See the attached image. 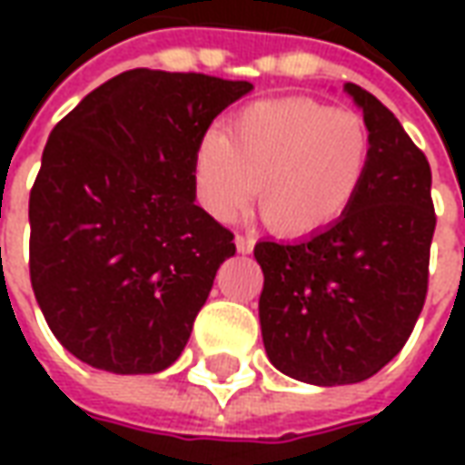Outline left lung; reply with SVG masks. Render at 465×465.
I'll use <instances>...</instances> for the list:
<instances>
[{
  "label": "left lung",
  "mask_w": 465,
  "mask_h": 465,
  "mask_svg": "<svg viewBox=\"0 0 465 465\" xmlns=\"http://www.w3.org/2000/svg\"><path fill=\"white\" fill-rule=\"evenodd\" d=\"M246 82L132 69L56 124L29 193V279L66 351L112 373L182 356L233 233L196 206V153Z\"/></svg>",
  "instance_id": "left-lung-1"
}]
</instances>
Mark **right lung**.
<instances>
[{
    "label": "right lung",
    "mask_w": 465,
    "mask_h": 465,
    "mask_svg": "<svg viewBox=\"0 0 465 465\" xmlns=\"http://www.w3.org/2000/svg\"><path fill=\"white\" fill-rule=\"evenodd\" d=\"M363 119L371 146L341 216L302 242L253 249L266 356L313 386L359 383L383 369L429 292V162L393 114Z\"/></svg>",
    "instance_id": "obj_1"
}]
</instances>
